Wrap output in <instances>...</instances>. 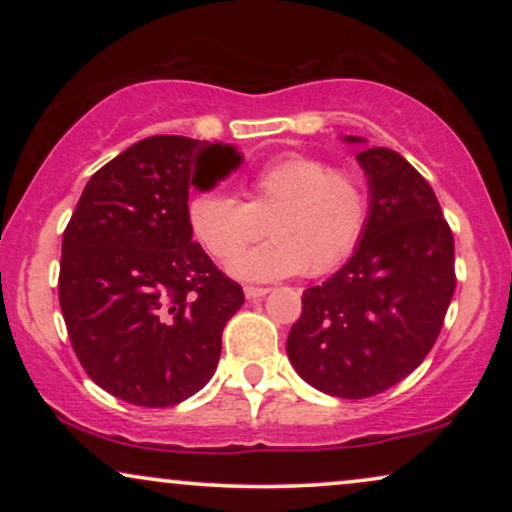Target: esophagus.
<instances>
[{"label": "esophagus", "mask_w": 512, "mask_h": 512, "mask_svg": "<svg viewBox=\"0 0 512 512\" xmlns=\"http://www.w3.org/2000/svg\"><path fill=\"white\" fill-rule=\"evenodd\" d=\"M265 293H270L268 286H244V296H247L249 300L261 298V296H265Z\"/></svg>", "instance_id": "34e87169"}]
</instances>
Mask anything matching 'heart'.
<instances>
[{
	"label": "heart",
	"instance_id": "b5f03b06",
	"mask_svg": "<svg viewBox=\"0 0 512 512\" xmlns=\"http://www.w3.org/2000/svg\"><path fill=\"white\" fill-rule=\"evenodd\" d=\"M244 195L247 202L223 188H200L188 198L186 214L195 240L219 261H230L268 222L273 240L230 265L237 277L256 282L303 270L326 275L356 249L373 214L366 174L307 153L258 167Z\"/></svg>",
	"mask_w": 512,
	"mask_h": 512
}]
</instances>
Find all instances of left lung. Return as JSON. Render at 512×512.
Masks as SVG:
<instances>
[{
  "instance_id": "1",
  "label": "left lung",
  "mask_w": 512,
  "mask_h": 512,
  "mask_svg": "<svg viewBox=\"0 0 512 512\" xmlns=\"http://www.w3.org/2000/svg\"><path fill=\"white\" fill-rule=\"evenodd\" d=\"M356 158L373 193L370 223L356 254L303 291L286 340L298 375L338 398L377 396L408 377L436 345L457 286L452 228L429 181L384 146Z\"/></svg>"
}]
</instances>
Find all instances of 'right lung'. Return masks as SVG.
<instances>
[{
    "label": "right lung",
    "instance_id": "1",
    "mask_svg": "<svg viewBox=\"0 0 512 512\" xmlns=\"http://www.w3.org/2000/svg\"><path fill=\"white\" fill-rule=\"evenodd\" d=\"M240 165L233 146L179 135L132 144L83 188L62 235L58 293L90 380L144 408H167L212 380L221 333L244 303L188 226L200 163Z\"/></svg>",
    "mask_w": 512,
    "mask_h": 512
}]
</instances>
